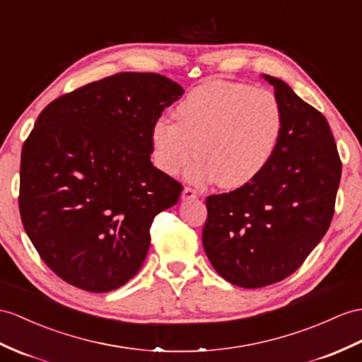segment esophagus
Instances as JSON below:
<instances>
[{
    "mask_svg": "<svg viewBox=\"0 0 362 362\" xmlns=\"http://www.w3.org/2000/svg\"><path fill=\"white\" fill-rule=\"evenodd\" d=\"M181 198H182L184 201H187V199H195V198H198V193H197V190H195V189H192V187H184V190H182V193H181Z\"/></svg>",
    "mask_w": 362,
    "mask_h": 362,
    "instance_id": "obj_1",
    "label": "esophagus"
}]
</instances>
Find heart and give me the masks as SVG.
Returning a JSON list of instances; mask_svg holds the SVG:
<instances>
[{
    "instance_id": "heart-1",
    "label": "heart",
    "mask_w": 362,
    "mask_h": 362,
    "mask_svg": "<svg viewBox=\"0 0 362 362\" xmlns=\"http://www.w3.org/2000/svg\"><path fill=\"white\" fill-rule=\"evenodd\" d=\"M175 119L160 118L152 130L155 164L178 173L197 152L187 178L218 180L241 187L266 169L284 134L286 117L276 95L233 81H209L176 104Z\"/></svg>"
}]
</instances>
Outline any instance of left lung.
Returning <instances> with one entry per match:
<instances>
[{
	"label": "left lung",
	"mask_w": 362,
	"mask_h": 362,
	"mask_svg": "<svg viewBox=\"0 0 362 362\" xmlns=\"http://www.w3.org/2000/svg\"><path fill=\"white\" fill-rule=\"evenodd\" d=\"M275 87L286 127L272 161L233 192L206 198L202 245L228 283L259 288L292 275L329 230L341 160L324 115L281 79Z\"/></svg>",
	"instance_id": "left-lung-1"
}]
</instances>
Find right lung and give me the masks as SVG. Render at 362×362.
<instances>
[{
  "instance_id": "add662e5",
  "label": "right lung",
  "mask_w": 362,
  "mask_h": 362,
  "mask_svg": "<svg viewBox=\"0 0 362 362\" xmlns=\"http://www.w3.org/2000/svg\"><path fill=\"white\" fill-rule=\"evenodd\" d=\"M184 93L158 74L122 72L44 107L24 141L20 215L49 269L93 293L143 266L151 226L181 184L152 164L151 130Z\"/></svg>"
}]
</instances>
